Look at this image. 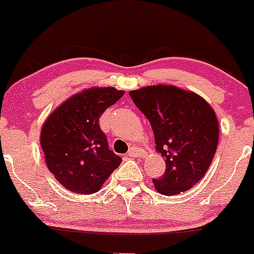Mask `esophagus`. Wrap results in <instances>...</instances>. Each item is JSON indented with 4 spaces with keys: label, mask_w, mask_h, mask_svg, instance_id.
Segmentation results:
<instances>
[{
    "label": "esophagus",
    "mask_w": 254,
    "mask_h": 254,
    "mask_svg": "<svg viewBox=\"0 0 254 254\" xmlns=\"http://www.w3.org/2000/svg\"><path fill=\"white\" fill-rule=\"evenodd\" d=\"M141 154H142V150L140 148H137V147H131V148L129 149V152H127V155L132 158L140 157Z\"/></svg>",
    "instance_id": "34e87169"
}]
</instances>
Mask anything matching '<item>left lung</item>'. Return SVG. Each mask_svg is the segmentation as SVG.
Here are the masks:
<instances>
[{"label": "left lung", "instance_id": "1", "mask_svg": "<svg viewBox=\"0 0 254 254\" xmlns=\"http://www.w3.org/2000/svg\"><path fill=\"white\" fill-rule=\"evenodd\" d=\"M150 123L157 150L166 169L153 178L163 195L188 190L205 176L218 144L216 114L202 97L171 85L141 88L129 93Z\"/></svg>", "mask_w": 254, "mask_h": 254}]
</instances>
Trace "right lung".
Wrapping results in <instances>:
<instances>
[{"mask_svg": "<svg viewBox=\"0 0 254 254\" xmlns=\"http://www.w3.org/2000/svg\"><path fill=\"white\" fill-rule=\"evenodd\" d=\"M124 95L114 88H91L66 100L42 127L41 146L49 171L77 194L96 193L121 165L108 147L100 117Z\"/></svg>", "mask_w": 254, "mask_h": 254, "instance_id": "add662e5", "label": "right lung"}]
</instances>
